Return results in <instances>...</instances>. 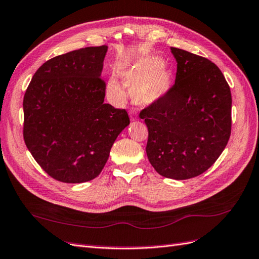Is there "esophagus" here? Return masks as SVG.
Wrapping results in <instances>:
<instances>
[{
	"mask_svg": "<svg viewBox=\"0 0 259 259\" xmlns=\"http://www.w3.org/2000/svg\"><path fill=\"white\" fill-rule=\"evenodd\" d=\"M137 119H138L137 115H135L134 112H131V113H130V120H131V121H136Z\"/></svg>",
	"mask_w": 259,
	"mask_h": 259,
	"instance_id": "esophagus-1",
	"label": "esophagus"
}]
</instances>
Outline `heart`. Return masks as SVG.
<instances>
[{
  "label": "heart",
  "instance_id": "obj_1",
  "mask_svg": "<svg viewBox=\"0 0 259 259\" xmlns=\"http://www.w3.org/2000/svg\"><path fill=\"white\" fill-rule=\"evenodd\" d=\"M118 74L132 94L135 104L140 108H149L160 104L170 94L173 76L163 59L158 56H144L123 66ZM108 94L115 101H122L124 93L115 77L108 80Z\"/></svg>",
  "mask_w": 259,
  "mask_h": 259
}]
</instances>
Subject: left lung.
Masks as SVG:
<instances>
[{
  "label": "left lung",
  "instance_id": "obj_1",
  "mask_svg": "<svg viewBox=\"0 0 259 259\" xmlns=\"http://www.w3.org/2000/svg\"><path fill=\"white\" fill-rule=\"evenodd\" d=\"M176 85L160 104L140 112L149 138L147 155L162 177L186 180L211 167L231 136L232 95L220 68L207 58L171 47Z\"/></svg>",
  "mask_w": 259,
  "mask_h": 259
}]
</instances>
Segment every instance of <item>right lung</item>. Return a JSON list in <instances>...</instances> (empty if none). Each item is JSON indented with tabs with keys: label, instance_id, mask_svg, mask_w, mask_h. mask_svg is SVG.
Segmentation results:
<instances>
[{
	"label": "right lung",
	"instance_id": "right-lung-1",
	"mask_svg": "<svg viewBox=\"0 0 259 259\" xmlns=\"http://www.w3.org/2000/svg\"><path fill=\"white\" fill-rule=\"evenodd\" d=\"M108 46L54 57L34 74L23 100L24 141L48 176L83 183L104 169L128 113L105 104Z\"/></svg>",
	"mask_w": 259,
	"mask_h": 259
}]
</instances>
